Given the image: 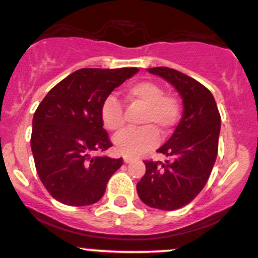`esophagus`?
<instances>
[{"instance_id":"1","label":"esophagus","mask_w":258,"mask_h":258,"mask_svg":"<svg viewBox=\"0 0 258 258\" xmlns=\"http://www.w3.org/2000/svg\"><path fill=\"white\" fill-rule=\"evenodd\" d=\"M123 162L124 163H131V162H134V158H131V157H123Z\"/></svg>"}]
</instances>
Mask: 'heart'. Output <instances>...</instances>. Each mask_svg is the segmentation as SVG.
I'll use <instances>...</instances> for the list:
<instances>
[{"label": "heart", "instance_id": "1", "mask_svg": "<svg viewBox=\"0 0 258 258\" xmlns=\"http://www.w3.org/2000/svg\"><path fill=\"white\" fill-rule=\"evenodd\" d=\"M130 101L145 107L140 130H127L115 138V148L118 153L135 157L150 150L158 142L159 134H170L180 118V102L173 95L164 94L162 86L153 81H140L127 88ZM104 126L111 132H120L124 127L123 108L113 95L104 100L100 110Z\"/></svg>", "mask_w": 258, "mask_h": 258}]
</instances>
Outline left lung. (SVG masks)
Instances as JSON below:
<instances>
[{
	"mask_svg": "<svg viewBox=\"0 0 258 258\" xmlns=\"http://www.w3.org/2000/svg\"><path fill=\"white\" fill-rule=\"evenodd\" d=\"M148 72L177 89L184 112L173 136L157 150L167 161H145L146 173L137 183V193L148 207L175 210L189 204L210 177L218 156L220 112L213 94L193 78L165 67Z\"/></svg>",
	"mask_w": 258,
	"mask_h": 258,
	"instance_id": "obj_1",
	"label": "left lung"
}]
</instances>
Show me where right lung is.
<instances>
[{"instance_id":"1","label":"right lung","mask_w":258,"mask_h":258,"mask_svg":"<svg viewBox=\"0 0 258 258\" xmlns=\"http://www.w3.org/2000/svg\"><path fill=\"white\" fill-rule=\"evenodd\" d=\"M137 68H84L45 95L33 116L31 148L40 181L54 199L72 207L99 202L122 158L104 156L112 146L101 105Z\"/></svg>"}]
</instances>
